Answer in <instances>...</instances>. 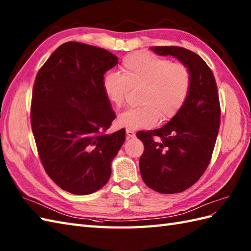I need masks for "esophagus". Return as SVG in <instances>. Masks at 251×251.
Here are the masks:
<instances>
[{
  "label": "esophagus",
  "instance_id": "obj_1",
  "mask_svg": "<svg viewBox=\"0 0 251 251\" xmlns=\"http://www.w3.org/2000/svg\"><path fill=\"white\" fill-rule=\"evenodd\" d=\"M126 136H127V138H133V137L136 136V133H135V131H133V130L127 129L126 130Z\"/></svg>",
  "mask_w": 251,
  "mask_h": 251
}]
</instances>
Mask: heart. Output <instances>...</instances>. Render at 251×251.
Returning a JSON list of instances; mask_svg holds the SVG:
<instances>
[{
  "label": "heart",
  "instance_id": "obj_1",
  "mask_svg": "<svg viewBox=\"0 0 251 251\" xmlns=\"http://www.w3.org/2000/svg\"><path fill=\"white\" fill-rule=\"evenodd\" d=\"M121 74L109 73L102 91L114 107L124 103L129 87H141L137 108L122 112L116 124L127 129L152 127L168 122L180 112L191 90V73L182 62H171L150 52H133L121 64Z\"/></svg>",
  "mask_w": 251,
  "mask_h": 251
}]
</instances>
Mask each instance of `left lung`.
Masks as SVG:
<instances>
[{"label":"left lung","instance_id":"8db88e82","mask_svg":"<svg viewBox=\"0 0 251 251\" xmlns=\"http://www.w3.org/2000/svg\"><path fill=\"white\" fill-rule=\"evenodd\" d=\"M160 55H173L191 73L185 106L155 130L139 131L144 144L140 157L143 182L160 194H178L198 182L212 159L220 126V102L214 74L201 56L183 47H151Z\"/></svg>","mask_w":251,"mask_h":251}]
</instances>
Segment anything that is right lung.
I'll return each instance as SVG.
<instances>
[{"label":"right lung","instance_id":"1","mask_svg":"<svg viewBox=\"0 0 251 251\" xmlns=\"http://www.w3.org/2000/svg\"><path fill=\"white\" fill-rule=\"evenodd\" d=\"M119 57L78 42L61 45L39 69L32 92L31 126L46 173L63 190L90 195L111 176L125 129L107 135L115 114L102 91Z\"/></svg>","mask_w":251,"mask_h":251}]
</instances>
